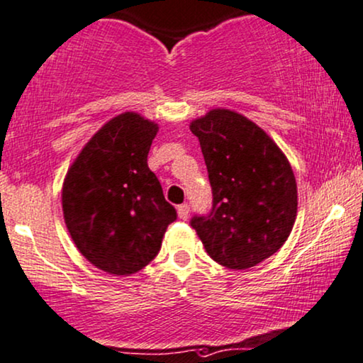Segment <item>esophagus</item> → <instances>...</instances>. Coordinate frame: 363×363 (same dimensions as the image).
<instances>
[{
    "label": "esophagus",
    "mask_w": 363,
    "mask_h": 363,
    "mask_svg": "<svg viewBox=\"0 0 363 363\" xmlns=\"http://www.w3.org/2000/svg\"><path fill=\"white\" fill-rule=\"evenodd\" d=\"M177 214L181 219H187V216H189V206L187 204L177 206Z\"/></svg>",
    "instance_id": "34e87169"
}]
</instances>
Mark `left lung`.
<instances>
[{"label": "left lung", "mask_w": 363, "mask_h": 363, "mask_svg": "<svg viewBox=\"0 0 363 363\" xmlns=\"http://www.w3.org/2000/svg\"><path fill=\"white\" fill-rule=\"evenodd\" d=\"M199 139L213 208L191 226L216 263L247 269L277 253L296 219L293 169L277 142L253 121L213 108L191 122Z\"/></svg>", "instance_id": "1"}]
</instances>
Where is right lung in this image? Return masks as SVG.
<instances>
[{
	"instance_id": "right-lung-1",
	"label": "right lung",
	"mask_w": 363,
	"mask_h": 363,
	"mask_svg": "<svg viewBox=\"0 0 363 363\" xmlns=\"http://www.w3.org/2000/svg\"><path fill=\"white\" fill-rule=\"evenodd\" d=\"M157 132V123L135 112L110 118L63 181L68 233L84 258L108 274L128 277L147 266L176 221V209L147 166Z\"/></svg>"
}]
</instances>
